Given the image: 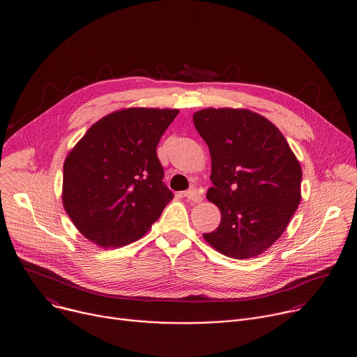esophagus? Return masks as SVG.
<instances>
[{
    "instance_id": "esophagus-1",
    "label": "esophagus",
    "mask_w": 357,
    "mask_h": 357,
    "mask_svg": "<svg viewBox=\"0 0 357 357\" xmlns=\"http://www.w3.org/2000/svg\"><path fill=\"white\" fill-rule=\"evenodd\" d=\"M186 197H188V199H189L190 202H192V204H199V202H202V197H201V194L197 191V189H190L188 192H186Z\"/></svg>"
}]
</instances>
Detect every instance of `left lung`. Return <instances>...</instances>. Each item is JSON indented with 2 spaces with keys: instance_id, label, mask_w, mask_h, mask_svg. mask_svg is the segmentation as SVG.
Returning a JSON list of instances; mask_svg holds the SVG:
<instances>
[{
  "instance_id": "1",
  "label": "left lung",
  "mask_w": 357,
  "mask_h": 357,
  "mask_svg": "<svg viewBox=\"0 0 357 357\" xmlns=\"http://www.w3.org/2000/svg\"><path fill=\"white\" fill-rule=\"evenodd\" d=\"M192 123L209 147L208 199L221 211L204 238L231 259H250L271 248L301 202L302 168L282 132L250 109L208 107Z\"/></svg>"
}]
</instances>
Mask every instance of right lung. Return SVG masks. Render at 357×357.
I'll return each mask as SVG.
<instances>
[{"label":"right lung","mask_w":357,"mask_h":357,"mask_svg":"<svg viewBox=\"0 0 357 357\" xmlns=\"http://www.w3.org/2000/svg\"><path fill=\"white\" fill-rule=\"evenodd\" d=\"M178 109L126 107L90 126L63 165L62 201L75 228L102 248L142 238L172 192L156 147Z\"/></svg>","instance_id":"1"}]
</instances>
